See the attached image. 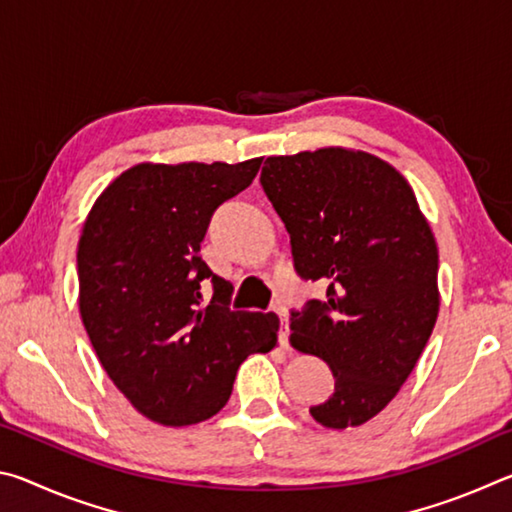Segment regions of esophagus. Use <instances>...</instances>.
Listing matches in <instances>:
<instances>
[{
	"label": "esophagus",
	"mask_w": 512,
	"mask_h": 512,
	"mask_svg": "<svg viewBox=\"0 0 512 512\" xmlns=\"http://www.w3.org/2000/svg\"><path fill=\"white\" fill-rule=\"evenodd\" d=\"M275 314L280 316V320H282V327H280V345H282V348H289V320H287V309L277 307Z\"/></svg>",
	"instance_id": "obj_1"
}]
</instances>
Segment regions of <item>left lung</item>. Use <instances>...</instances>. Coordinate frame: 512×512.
<instances>
[{
	"instance_id": "obj_1",
	"label": "left lung",
	"mask_w": 512,
	"mask_h": 512,
	"mask_svg": "<svg viewBox=\"0 0 512 512\" xmlns=\"http://www.w3.org/2000/svg\"><path fill=\"white\" fill-rule=\"evenodd\" d=\"M291 237L296 271L327 298L291 314V345L323 359L334 395L311 406L327 429L375 418L409 379L440 307L438 246L393 164L327 146L271 155L259 176Z\"/></svg>"
}]
</instances>
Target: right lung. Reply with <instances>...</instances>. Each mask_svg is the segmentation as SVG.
<instances>
[{
    "label": "right lung",
    "instance_id": "obj_1",
    "mask_svg": "<svg viewBox=\"0 0 512 512\" xmlns=\"http://www.w3.org/2000/svg\"><path fill=\"white\" fill-rule=\"evenodd\" d=\"M259 164H135L83 223L76 264L85 332L126 400L164 427L219 413L248 354L277 343L280 318L232 309V284L198 255L216 207L244 192ZM205 279L215 289L210 303Z\"/></svg>",
    "mask_w": 512,
    "mask_h": 512
}]
</instances>
